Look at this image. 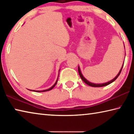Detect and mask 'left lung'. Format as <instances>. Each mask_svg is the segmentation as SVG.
Here are the masks:
<instances>
[{
    "mask_svg": "<svg viewBox=\"0 0 134 134\" xmlns=\"http://www.w3.org/2000/svg\"><path fill=\"white\" fill-rule=\"evenodd\" d=\"M123 66H124V64H123V65H122V67H121V69L120 70V71H119V72H118V74H117V76H116V77H115L114 79H112V80L108 81V82H106V83H102V84H101V83H100V84H95V83H93L90 82V81H89L87 80H86V79L85 77H84L82 75V74H81V71H80V67H79V66L78 67V71H79V75H80L81 79H82V80L84 81V82H85L86 84H87V85H89V86H92V87H103V86H107V85H109V84L112 83L113 82V81H114L115 80H116V79L118 77V76H119V74H120V73H121V71H122V68H123Z\"/></svg>",
    "mask_w": 134,
    "mask_h": 134,
    "instance_id": "1",
    "label": "left lung"
}]
</instances>
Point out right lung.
Returning a JSON list of instances; mask_svg holds the SVG:
<instances>
[{
  "label": "right lung",
  "mask_w": 134,
  "mask_h": 134,
  "mask_svg": "<svg viewBox=\"0 0 134 134\" xmlns=\"http://www.w3.org/2000/svg\"><path fill=\"white\" fill-rule=\"evenodd\" d=\"M59 75V74H58ZM57 81H58V79H57V81H55V83H54V85L52 86V87H51L50 88H49L48 89H46V90H42V91H40V90H33L34 92H47V91H49V90H51L52 89H53V88L54 87V86H55V85H56V84H57Z\"/></svg>",
  "instance_id": "add662e5"
}]
</instances>
